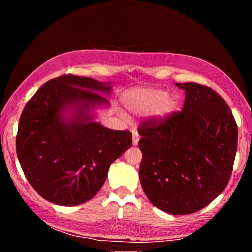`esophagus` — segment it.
I'll return each instance as SVG.
<instances>
[{"label": "esophagus", "mask_w": 252, "mask_h": 252, "mask_svg": "<svg viewBox=\"0 0 252 252\" xmlns=\"http://www.w3.org/2000/svg\"><path fill=\"white\" fill-rule=\"evenodd\" d=\"M139 140H140V135L138 133V131L135 129L132 130V144H133V146H136L139 142Z\"/></svg>", "instance_id": "1"}]
</instances>
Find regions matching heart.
I'll return each mask as SVG.
<instances>
[{
    "mask_svg": "<svg viewBox=\"0 0 252 252\" xmlns=\"http://www.w3.org/2000/svg\"><path fill=\"white\" fill-rule=\"evenodd\" d=\"M127 106L134 113H148L159 108V114L171 113L176 100L168 96V92L160 89H143L132 93L127 99Z\"/></svg>",
    "mask_w": 252,
    "mask_h": 252,
    "instance_id": "heart-1",
    "label": "heart"
}]
</instances>
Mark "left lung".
I'll return each instance as SVG.
<instances>
[{
	"label": "left lung",
	"instance_id": "1",
	"mask_svg": "<svg viewBox=\"0 0 252 252\" xmlns=\"http://www.w3.org/2000/svg\"><path fill=\"white\" fill-rule=\"evenodd\" d=\"M185 90L181 112L142 122L139 177L153 206L171 215L207 207L227 187L238 144L231 110L218 93L199 83Z\"/></svg>",
	"mask_w": 252,
	"mask_h": 252
}]
</instances>
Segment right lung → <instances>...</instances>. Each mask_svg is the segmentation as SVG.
Returning <instances> with one entry per match:
<instances>
[{"instance_id":"obj_1","label":"right lung","mask_w":252,"mask_h":252,"mask_svg":"<svg viewBox=\"0 0 252 252\" xmlns=\"http://www.w3.org/2000/svg\"><path fill=\"white\" fill-rule=\"evenodd\" d=\"M111 83L64 74L48 81L21 114L16 153L30 185L59 206H78L97 193L112 162L132 146L127 130H111L93 110L109 106Z\"/></svg>"}]
</instances>
